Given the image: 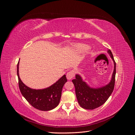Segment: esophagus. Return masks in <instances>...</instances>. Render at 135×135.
<instances>
[{"label": "esophagus", "instance_id": "1", "mask_svg": "<svg viewBox=\"0 0 135 135\" xmlns=\"http://www.w3.org/2000/svg\"><path fill=\"white\" fill-rule=\"evenodd\" d=\"M75 74H74V71L71 70L70 71H69L67 74H66V78L68 80H70L73 78L74 77Z\"/></svg>", "mask_w": 135, "mask_h": 135}]
</instances>
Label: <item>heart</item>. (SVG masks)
Returning <instances> with one entry per match:
<instances>
[{
    "label": "heart",
    "mask_w": 135,
    "mask_h": 135,
    "mask_svg": "<svg viewBox=\"0 0 135 135\" xmlns=\"http://www.w3.org/2000/svg\"><path fill=\"white\" fill-rule=\"evenodd\" d=\"M76 48L78 50L81 52L87 51L89 49V47L87 46V45L83 44H79L76 45Z\"/></svg>",
    "instance_id": "obj_1"
}]
</instances>
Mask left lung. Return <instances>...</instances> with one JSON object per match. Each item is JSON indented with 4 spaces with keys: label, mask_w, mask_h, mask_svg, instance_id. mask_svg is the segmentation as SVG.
Wrapping results in <instances>:
<instances>
[{
    "label": "left lung",
    "mask_w": 135,
    "mask_h": 135,
    "mask_svg": "<svg viewBox=\"0 0 135 135\" xmlns=\"http://www.w3.org/2000/svg\"><path fill=\"white\" fill-rule=\"evenodd\" d=\"M108 52L114 64L112 80L108 84L99 88H91L82 80L81 78L78 74L76 75L75 79L72 80L75 86L78 102L83 109L93 110L100 107L107 101L114 90L115 80L116 63L111 51L109 50Z\"/></svg>",
    "instance_id": "8db88e82"
}]
</instances>
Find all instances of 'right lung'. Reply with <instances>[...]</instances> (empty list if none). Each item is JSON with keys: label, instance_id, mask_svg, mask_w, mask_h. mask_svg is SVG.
I'll use <instances>...</instances> for the list:
<instances>
[{"label": "right lung", "instance_id": "1", "mask_svg": "<svg viewBox=\"0 0 135 135\" xmlns=\"http://www.w3.org/2000/svg\"><path fill=\"white\" fill-rule=\"evenodd\" d=\"M18 65L19 62L17 69L19 88L28 103L32 107L42 111H48L55 108L60 103L62 88L67 81L66 75H63L50 87L43 89H34L27 87L20 79Z\"/></svg>", "mask_w": 135, "mask_h": 135}]
</instances>
